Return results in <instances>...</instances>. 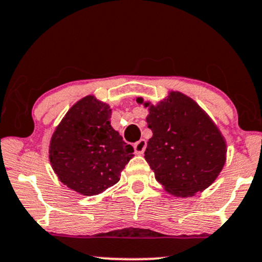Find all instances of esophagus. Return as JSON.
<instances>
[{
	"label": "esophagus",
	"instance_id": "1",
	"mask_svg": "<svg viewBox=\"0 0 262 262\" xmlns=\"http://www.w3.org/2000/svg\"><path fill=\"white\" fill-rule=\"evenodd\" d=\"M145 148H146V141L144 139H140L138 142L134 144V150L137 155H142L145 152Z\"/></svg>",
	"mask_w": 262,
	"mask_h": 262
}]
</instances>
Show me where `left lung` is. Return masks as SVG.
I'll return each mask as SVG.
<instances>
[{"mask_svg": "<svg viewBox=\"0 0 262 262\" xmlns=\"http://www.w3.org/2000/svg\"><path fill=\"white\" fill-rule=\"evenodd\" d=\"M137 101L142 104V98ZM148 107L152 130L145 160L155 178L177 197L193 196L214 183L226 161V142L210 117L191 98L171 92Z\"/></svg>", "mask_w": 262, "mask_h": 262, "instance_id": "obj_1", "label": "left lung"}]
</instances>
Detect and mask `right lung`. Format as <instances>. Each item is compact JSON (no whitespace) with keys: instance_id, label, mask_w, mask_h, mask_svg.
I'll return each mask as SVG.
<instances>
[{"instance_id":"add662e5","label":"right lung","mask_w":262,"mask_h":262,"mask_svg":"<svg viewBox=\"0 0 262 262\" xmlns=\"http://www.w3.org/2000/svg\"><path fill=\"white\" fill-rule=\"evenodd\" d=\"M110 118V106L88 95L68 111L52 137L53 169L62 184L84 196L117 184L134 156L133 146L111 127Z\"/></svg>"}]
</instances>
